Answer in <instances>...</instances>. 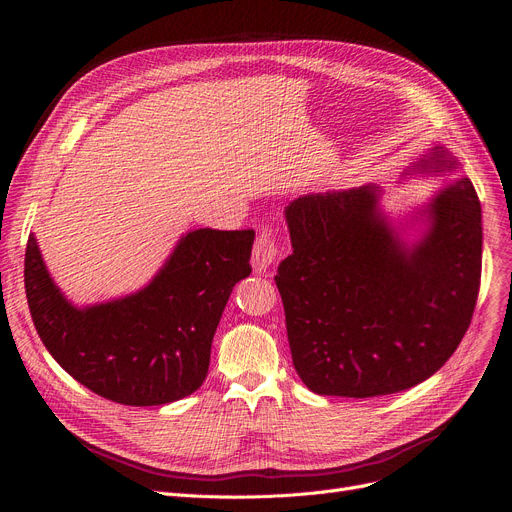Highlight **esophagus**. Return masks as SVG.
<instances>
[{
  "mask_svg": "<svg viewBox=\"0 0 512 512\" xmlns=\"http://www.w3.org/2000/svg\"><path fill=\"white\" fill-rule=\"evenodd\" d=\"M278 255V238H276V230L272 224H265L261 226L257 238H255V245H253V265L255 270L265 272L267 267L274 263Z\"/></svg>",
  "mask_w": 512,
  "mask_h": 512,
  "instance_id": "1",
  "label": "esophagus"
}]
</instances>
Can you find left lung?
Wrapping results in <instances>:
<instances>
[{
	"label": "left lung",
	"mask_w": 512,
	"mask_h": 512,
	"mask_svg": "<svg viewBox=\"0 0 512 512\" xmlns=\"http://www.w3.org/2000/svg\"><path fill=\"white\" fill-rule=\"evenodd\" d=\"M434 164L454 168L436 147ZM432 228L402 247L371 186L292 201L278 265L292 365L326 396L371 398L434 375L469 330L481 280V209L469 178L429 205Z\"/></svg>",
	"instance_id": "left-lung-1"
}]
</instances>
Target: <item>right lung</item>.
<instances>
[{"label":"right lung","mask_w":512,"mask_h":512,"mask_svg":"<svg viewBox=\"0 0 512 512\" xmlns=\"http://www.w3.org/2000/svg\"><path fill=\"white\" fill-rule=\"evenodd\" d=\"M253 238L255 230L188 232L145 290L76 309L53 286L29 236L24 290L37 334L62 369L107 400L128 407L180 400L205 380L230 292L251 274Z\"/></svg>","instance_id":"add662e5"}]
</instances>
